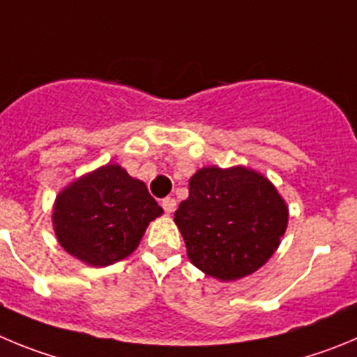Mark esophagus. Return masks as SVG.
Masks as SVG:
<instances>
[{
    "instance_id": "34e87169",
    "label": "esophagus",
    "mask_w": 357,
    "mask_h": 357,
    "mask_svg": "<svg viewBox=\"0 0 357 357\" xmlns=\"http://www.w3.org/2000/svg\"><path fill=\"white\" fill-rule=\"evenodd\" d=\"M162 206H163V210H165V213H174V210H176V199H172V197H165L162 201Z\"/></svg>"
}]
</instances>
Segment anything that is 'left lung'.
Instances as JSON below:
<instances>
[{
  "label": "left lung",
  "mask_w": 357,
  "mask_h": 357,
  "mask_svg": "<svg viewBox=\"0 0 357 357\" xmlns=\"http://www.w3.org/2000/svg\"><path fill=\"white\" fill-rule=\"evenodd\" d=\"M190 261L218 281L255 274L278 250L288 206L261 172L202 167L174 213Z\"/></svg>",
  "instance_id": "1"
}]
</instances>
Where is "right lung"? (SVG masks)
<instances>
[{
	"label": "right lung",
	"mask_w": 357,
	"mask_h": 357,
	"mask_svg": "<svg viewBox=\"0 0 357 357\" xmlns=\"http://www.w3.org/2000/svg\"><path fill=\"white\" fill-rule=\"evenodd\" d=\"M162 213L146 183L107 163L69 183L54 199L51 218L56 240L70 256L108 266L128 258Z\"/></svg>",
	"instance_id": "1"
}]
</instances>
